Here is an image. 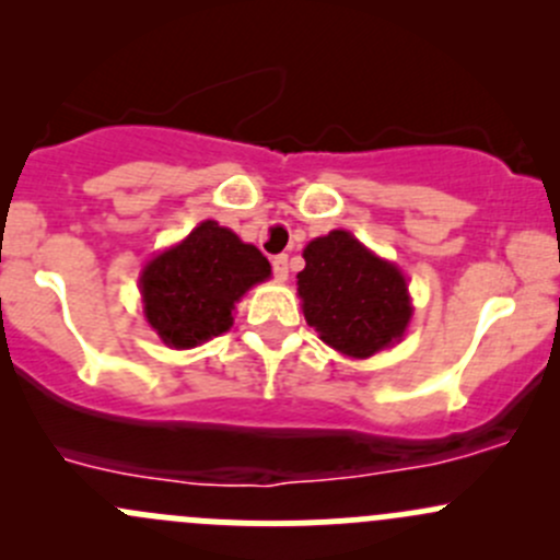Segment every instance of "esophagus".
Wrapping results in <instances>:
<instances>
[{
    "label": "esophagus",
    "mask_w": 560,
    "mask_h": 560,
    "mask_svg": "<svg viewBox=\"0 0 560 560\" xmlns=\"http://www.w3.org/2000/svg\"><path fill=\"white\" fill-rule=\"evenodd\" d=\"M270 265H273L276 279L287 281V276H290V257H287V254H276V257L270 259Z\"/></svg>",
    "instance_id": "esophagus-1"
}]
</instances>
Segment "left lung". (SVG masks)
<instances>
[{"label": "left lung", "instance_id": "obj_1", "mask_svg": "<svg viewBox=\"0 0 560 560\" xmlns=\"http://www.w3.org/2000/svg\"><path fill=\"white\" fill-rule=\"evenodd\" d=\"M298 273L303 316L322 341L347 358H371L400 341L411 319L406 279L352 233L332 230L303 248Z\"/></svg>", "mask_w": 560, "mask_h": 560}]
</instances>
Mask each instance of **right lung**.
Here are the masks:
<instances>
[{"mask_svg": "<svg viewBox=\"0 0 560 560\" xmlns=\"http://www.w3.org/2000/svg\"><path fill=\"white\" fill-rule=\"evenodd\" d=\"M268 276L270 262L257 246L206 219L143 268V314L167 347L191 349L228 332L235 303Z\"/></svg>", "mask_w": 560, "mask_h": 560, "instance_id": "1", "label": "right lung"}]
</instances>
